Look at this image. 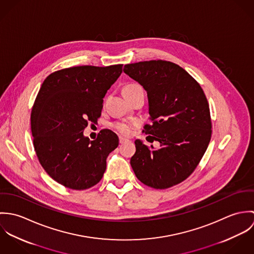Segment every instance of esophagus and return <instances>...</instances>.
Listing matches in <instances>:
<instances>
[{
	"label": "esophagus",
	"instance_id": "1",
	"mask_svg": "<svg viewBox=\"0 0 254 254\" xmlns=\"http://www.w3.org/2000/svg\"><path fill=\"white\" fill-rule=\"evenodd\" d=\"M127 142H129L128 139L123 138V137H119V143H120V144H124V143H127Z\"/></svg>",
	"mask_w": 254,
	"mask_h": 254
}]
</instances>
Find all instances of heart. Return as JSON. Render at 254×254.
Segmentation results:
<instances>
[{
    "mask_svg": "<svg viewBox=\"0 0 254 254\" xmlns=\"http://www.w3.org/2000/svg\"><path fill=\"white\" fill-rule=\"evenodd\" d=\"M138 91H143V88L139 84H135V83L127 84L122 89L123 95L124 94L135 93V92H138ZM113 126L122 135H130L131 132H132V127H133V125L131 123H128V122H116Z\"/></svg>",
    "mask_w": 254,
    "mask_h": 254,
    "instance_id": "obj_1",
    "label": "heart"
}]
</instances>
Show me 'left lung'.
I'll list each match as a JSON object with an SVG mask.
<instances>
[{
    "label": "left lung",
    "instance_id": "left-lung-1",
    "mask_svg": "<svg viewBox=\"0 0 254 254\" xmlns=\"http://www.w3.org/2000/svg\"><path fill=\"white\" fill-rule=\"evenodd\" d=\"M123 71L146 91L152 124L145 125V133L160 145L154 148L135 141L136 152L130 160L135 175L154 189L175 186L193 172L210 142L206 97L189 73L170 62L130 64Z\"/></svg>",
    "mask_w": 254,
    "mask_h": 254
}]
</instances>
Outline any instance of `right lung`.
<instances>
[{
  "mask_svg": "<svg viewBox=\"0 0 254 254\" xmlns=\"http://www.w3.org/2000/svg\"><path fill=\"white\" fill-rule=\"evenodd\" d=\"M122 66H74L52 73L43 82L31 111L33 144L41 165L59 184L86 190L103 178L119 139L104 129L90 141L83 131L101 116L103 99Z\"/></svg>",
  "mask_w": 254,
  "mask_h": 254,
  "instance_id": "add662e5",
  "label": "right lung"
}]
</instances>
